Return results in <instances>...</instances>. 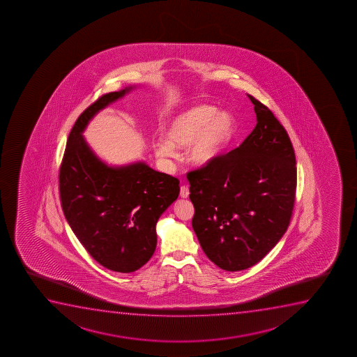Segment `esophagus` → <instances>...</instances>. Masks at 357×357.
<instances>
[{
    "instance_id": "esophagus-1",
    "label": "esophagus",
    "mask_w": 357,
    "mask_h": 357,
    "mask_svg": "<svg viewBox=\"0 0 357 357\" xmlns=\"http://www.w3.org/2000/svg\"><path fill=\"white\" fill-rule=\"evenodd\" d=\"M190 190L186 185H183L181 188V197L188 198L189 197Z\"/></svg>"
}]
</instances>
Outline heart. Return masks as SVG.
I'll return each instance as SVG.
<instances>
[{
  "mask_svg": "<svg viewBox=\"0 0 357 357\" xmlns=\"http://www.w3.org/2000/svg\"><path fill=\"white\" fill-rule=\"evenodd\" d=\"M234 121L225 111H215L213 106L198 105L178 114L169 122L165 135L153 144L156 156L168 159L176 155L174 147H186L188 159L196 166L214 160L231 141Z\"/></svg>",
  "mask_w": 357,
  "mask_h": 357,
  "instance_id": "heart-1",
  "label": "heart"
}]
</instances>
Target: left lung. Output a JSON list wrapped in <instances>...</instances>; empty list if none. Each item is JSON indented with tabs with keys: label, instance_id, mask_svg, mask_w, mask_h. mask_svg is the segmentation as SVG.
Wrapping results in <instances>:
<instances>
[{
	"label": "left lung",
	"instance_id": "1",
	"mask_svg": "<svg viewBox=\"0 0 357 357\" xmlns=\"http://www.w3.org/2000/svg\"><path fill=\"white\" fill-rule=\"evenodd\" d=\"M257 124L239 147L186 174L192 228L218 268L240 271L263 259L289 226L296 160L289 135L268 106L248 94Z\"/></svg>",
	"mask_w": 357,
	"mask_h": 357
}]
</instances>
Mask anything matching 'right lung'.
<instances>
[{
    "label": "right lung",
    "instance_id": "add662e5",
    "mask_svg": "<svg viewBox=\"0 0 357 357\" xmlns=\"http://www.w3.org/2000/svg\"><path fill=\"white\" fill-rule=\"evenodd\" d=\"M130 89L106 93L76 119L59 179L62 209L76 238L99 264L123 273L151 259L156 222L181 191L179 179L144 162L109 167L84 141L93 116Z\"/></svg>",
    "mask_w": 357,
    "mask_h": 357
}]
</instances>
